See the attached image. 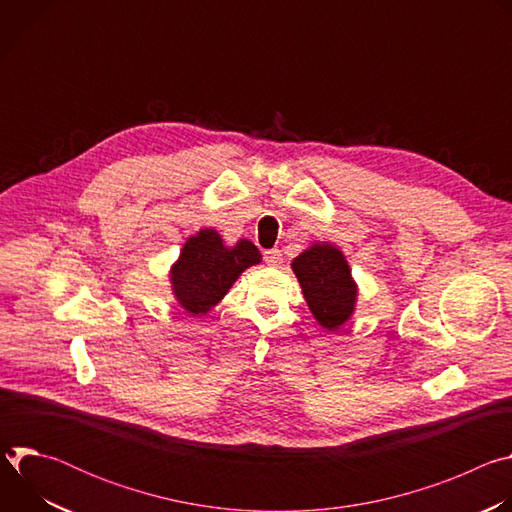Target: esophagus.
<instances>
[{"label": "esophagus", "mask_w": 512, "mask_h": 512, "mask_svg": "<svg viewBox=\"0 0 512 512\" xmlns=\"http://www.w3.org/2000/svg\"><path fill=\"white\" fill-rule=\"evenodd\" d=\"M263 259H265V263H267V265H271V267H277V265L281 263V253H279L277 249L265 251V253H263Z\"/></svg>", "instance_id": "obj_1"}]
</instances>
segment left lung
Wrapping results in <instances>:
<instances>
[{
	"mask_svg": "<svg viewBox=\"0 0 512 512\" xmlns=\"http://www.w3.org/2000/svg\"><path fill=\"white\" fill-rule=\"evenodd\" d=\"M306 304L316 322L328 330H340L354 314L358 285L352 269L334 243L316 241L291 261Z\"/></svg>",
	"mask_w": 512,
	"mask_h": 512,
	"instance_id": "1",
	"label": "left lung"
}]
</instances>
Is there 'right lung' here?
Instances as JSON below:
<instances>
[{
	"label": "right lung",
	"mask_w": 512,
	"mask_h": 512,
	"mask_svg": "<svg viewBox=\"0 0 512 512\" xmlns=\"http://www.w3.org/2000/svg\"><path fill=\"white\" fill-rule=\"evenodd\" d=\"M261 263L259 249L249 239L227 245L221 233L200 229L186 239L168 279L172 296L188 316H206L221 302L239 275Z\"/></svg>",
	"instance_id": "add662e5"
}]
</instances>
